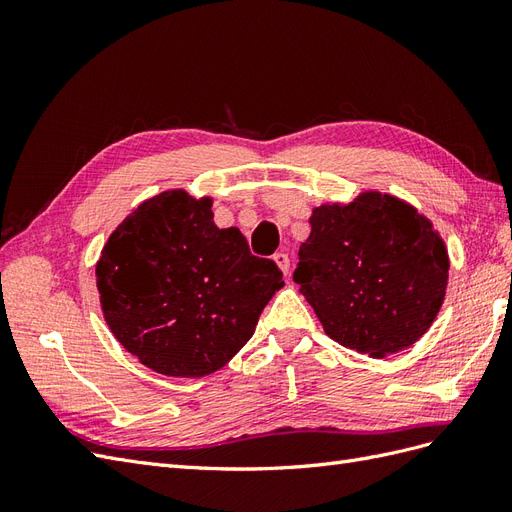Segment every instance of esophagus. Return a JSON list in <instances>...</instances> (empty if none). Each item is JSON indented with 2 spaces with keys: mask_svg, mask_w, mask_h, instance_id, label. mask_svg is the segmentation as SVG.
<instances>
[{
  "mask_svg": "<svg viewBox=\"0 0 512 512\" xmlns=\"http://www.w3.org/2000/svg\"><path fill=\"white\" fill-rule=\"evenodd\" d=\"M273 260H275V265L280 267V271H282L284 275H288V269H290V258H288V254L277 252V254H273Z\"/></svg>",
  "mask_w": 512,
  "mask_h": 512,
  "instance_id": "34e87169",
  "label": "esophagus"
}]
</instances>
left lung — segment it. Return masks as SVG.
I'll list each match as a JSON object with an SVG mask.
<instances>
[{"mask_svg": "<svg viewBox=\"0 0 512 512\" xmlns=\"http://www.w3.org/2000/svg\"><path fill=\"white\" fill-rule=\"evenodd\" d=\"M292 280L324 333L374 359L412 346L436 320L448 282L438 230L391 194L363 192L312 211Z\"/></svg>", "mask_w": 512, "mask_h": 512, "instance_id": "8db88e82", "label": "left lung"}]
</instances>
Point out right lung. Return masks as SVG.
<instances>
[{
  "mask_svg": "<svg viewBox=\"0 0 512 512\" xmlns=\"http://www.w3.org/2000/svg\"><path fill=\"white\" fill-rule=\"evenodd\" d=\"M209 196L168 190L138 205L108 237L96 284L108 329L164 376L203 378L254 335L284 286L273 260L239 228H218Z\"/></svg>",
  "mask_w": 512,
  "mask_h": 512,
  "instance_id": "right-lung-1",
  "label": "right lung"
}]
</instances>
